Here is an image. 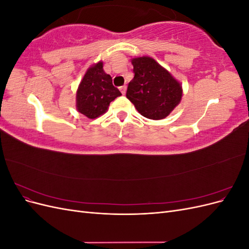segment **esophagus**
Listing matches in <instances>:
<instances>
[{"mask_svg":"<svg viewBox=\"0 0 249 249\" xmlns=\"http://www.w3.org/2000/svg\"><path fill=\"white\" fill-rule=\"evenodd\" d=\"M119 90H120V92H122L124 95L125 94V92H126V86H122V87H119Z\"/></svg>","mask_w":249,"mask_h":249,"instance_id":"obj_1","label":"esophagus"}]
</instances>
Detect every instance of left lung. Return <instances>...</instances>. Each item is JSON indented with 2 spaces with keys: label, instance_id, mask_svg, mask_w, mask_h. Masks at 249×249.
<instances>
[{
  "label": "left lung",
  "instance_id": "1",
  "mask_svg": "<svg viewBox=\"0 0 249 249\" xmlns=\"http://www.w3.org/2000/svg\"><path fill=\"white\" fill-rule=\"evenodd\" d=\"M131 62L135 76L126 97L142 116L155 120L167 117L182 101V84L152 57H134Z\"/></svg>",
  "mask_w": 249,
  "mask_h": 249
}]
</instances>
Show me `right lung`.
<instances>
[{"label":"right lung","instance_id":"add662e5","mask_svg":"<svg viewBox=\"0 0 249 249\" xmlns=\"http://www.w3.org/2000/svg\"><path fill=\"white\" fill-rule=\"evenodd\" d=\"M103 61L92 64L81 80L76 94V108L81 114L94 119L106 113L110 103L122 95L113 86L112 78L103 69Z\"/></svg>","mask_w":249,"mask_h":249}]
</instances>
